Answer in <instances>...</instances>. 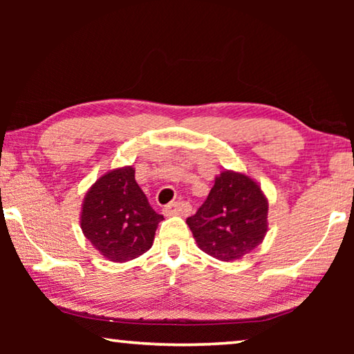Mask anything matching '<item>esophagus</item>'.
I'll use <instances>...</instances> for the list:
<instances>
[{
	"mask_svg": "<svg viewBox=\"0 0 354 354\" xmlns=\"http://www.w3.org/2000/svg\"><path fill=\"white\" fill-rule=\"evenodd\" d=\"M190 211H192V207L189 203H185V201L170 203L169 206L164 207V212L167 215H189Z\"/></svg>",
	"mask_w": 354,
	"mask_h": 354,
	"instance_id": "esophagus-1",
	"label": "esophagus"
}]
</instances>
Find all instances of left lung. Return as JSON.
<instances>
[{
    "label": "left lung",
    "mask_w": 354,
    "mask_h": 354,
    "mask_svg": "<svg viewBox=\"0 0 354 354\" xmlns=\"http://www.w3.org/2000/svg\"><path fill=\"white\" fill-rule=\"evenodd\" d=\"M267 215L268 201L261 185L245 173L225 170L215 176L206 201L185 221L200 250L231 262L262 243Z\"/></svg>",
    "instance_id": "8db88e82"
}]
</instances>
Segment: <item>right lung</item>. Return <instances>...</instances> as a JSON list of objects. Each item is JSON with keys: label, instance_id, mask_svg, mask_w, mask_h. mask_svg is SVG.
Instances as JSON below:
<instances>
[{"label": "right lung", "instance_id": "right-lung-1", "mask_svg": "<svg viewBox=\"0 0 354 354\" xmlns=\"http://www.w3.org/2000/svg\"><path fill=\"white\" fill-rule=\"evenodd\" d=\"M131 165L104 173L87 190L81 230L106 259L127 262L151 248L162 215L149 206Z\"/></svg>", "mask_w": 354, "mask_h": 354}]
</instances>
